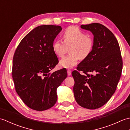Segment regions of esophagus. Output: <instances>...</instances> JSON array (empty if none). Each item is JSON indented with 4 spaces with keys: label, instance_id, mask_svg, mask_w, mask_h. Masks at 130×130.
I'll return each instance as SVG.
<instances>
[{
    "label": "esophagus",
    "instance_id": "1",
    "mask_svg": "<svg viewBox=\"0 0 130 130\" xmlns=\"http://www.w3.org/2000/svg\"><path fill=\"white\" fill-rule=\"evenodd\" d=\"M68 74L69 76H70L71 75V71L70 70H68Z\"/></svg>",
    "mask_w": 130,
    "mask_h": 130
}]
</instances>
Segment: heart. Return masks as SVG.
Segmentation results:
<instances>
[{"instance_id": "obj_1", "label": "heart", "mask_w": 130, "mask_h": 130, "mask_svg": "<svg viewBox=\"0 0 130 130\" xmlns=\"http://www.w3.org/2000/svg\"><path fill=\"white\" fill-rule=\"evenodd\" d=\"M63 41L56 40L52 44L55 54L62 57L69 48L70 55L60 61V65L65 68H72L76 65L79 58L84 60L89 56L94 47V41L85 32L76 26H71L65 30L62 35Z\"/></svg>"}]
</instances>
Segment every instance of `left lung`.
<instances>
[{
  "label": "left lung",
  "instance_id": "8db88e82",
  "mask_svg": "<svg viewBox=\"0 0 130 130\" xmlns=\"http://www.w3.org/2000/svg\"><path fill=\"white\" fill-rule=\"evenodd\" d=\"M80 27L92 32L94 47L72 73L74 97L81 107L95 109L106 104L115 92L122 73V59L116 38L106 27L97 23Z\"/></svg>",
  "mask_w": 130,
  "mask_h": 130
}]
</instances>
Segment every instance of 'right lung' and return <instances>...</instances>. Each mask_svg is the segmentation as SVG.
<instances>
[{"label": "right lung", "mask_w": 130, "mask_h": 130, "mask_svg": "<svg viewBox=\"0 0 130 130\" xmlns=\"http://www.w3.org/2000/svg\"><path fill=\"white\" fill-rule=\"evenodd\" d=\"M61 30L60 26L36 27L22 40L14 54L12 77L15 90L25 104L36 111L54 106L57 88L68 75L65 68L50 72L59 62L52 44Z\"/></svg>", "instance_id": "add662e5"}]
</instances>
